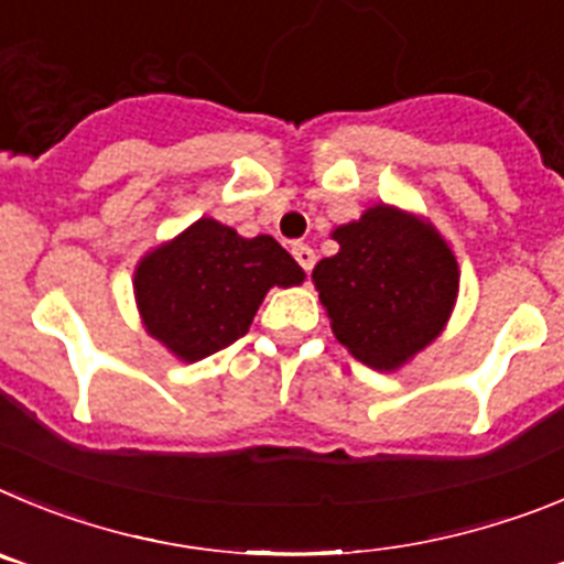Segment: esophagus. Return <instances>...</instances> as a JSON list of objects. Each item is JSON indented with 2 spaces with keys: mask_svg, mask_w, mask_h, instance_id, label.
<instances>
[{
  "mask_svg": "<svg viewBox=\"0 0 564 564\" xmlns=\"http://www.w3.org/2000/svg\"><path fill=\"white\" fill-rule=\"evenodd\" d=\"M292 256H294V261L301 263V267L306 272H312L314 261H317V256H314V250L308 245H294L292 247Z\"/></svg>",
  "mask_w": 564,
  "mask_h": 564,
  "instance_id": "34e87169",
  "label": "esophagus"
}]
</instances>
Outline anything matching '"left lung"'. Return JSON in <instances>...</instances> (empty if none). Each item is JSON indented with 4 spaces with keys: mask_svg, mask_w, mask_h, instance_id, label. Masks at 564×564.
Instances as JSON below:
<instances>
[{
    "mask_svg": "<svg viewBox=\"0 0 564 564\" xmlns=\"http://www.w3.org/2000/svg\"><path fill=\"white\" fill-rule=\"evenodd\" d=\"M332 238L339 252L314 267L312 281L334 337L368 368L399 370L453 314L460 283L453 247L430 219L384 202Z\"/></svg>",
    "mask_w": 564,
    "mask_h": 564,
    "instance_id": "1",
    "label": "left lung"
}]
</instances>
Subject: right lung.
Masks as SVG:
<instances>
[{
  "label": "right lung",
  "instance_id": "add662e5",
  "mask_svg": "<svg viewBox=\"0 0 564 564\" xmlns=\"http://www.w3.org/2000/svg\"><path fill=\"white\" fill-rule=\"evenodd\" d=\"M306 272L272 236L245 238L202 216L134 267L145 332L182 362H199L250 332L272 286H301Z\"/></svg>",
  "mask_w": 564,
  "mask_h": 564
}]
</instances>
